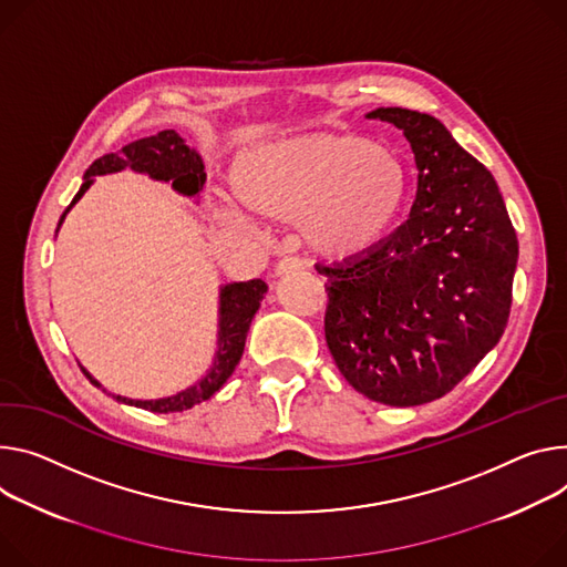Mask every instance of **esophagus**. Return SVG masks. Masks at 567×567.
<instances>
[{"mask_svg":"<svg viewBox=\"0 0 567 567\" xmlns=\"http://www.w3.org/2000/svg\"><path fill=\"white\" fill-rule=\"evenodd\" d=\"M300 269H302V260H300V257H285L282 262H278L276 274H278V276H287V274H296V271H300Z\"/></svg>","mask_w":567,"mask_h":567,"instance_id":"34e87169","label":"esophagus"}]
</instances>
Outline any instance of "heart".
I'll list each match as a JSON object with an SVG mask.
<instances>
[{
    "label": "heart",
    "instance_id": "1",
    "mask_svg": "<svg viewBox=\"0 0 567 567\" xmlns=\"http://www.w3.org/2000/svg\"><path fill=\"white\" fill-rule=\"evenodd\" d=\"M230 183L244 208L296 224L326 257L373 248L395 224L409 176L391 148L357 135L310 133L250 148L235 161ZM224 221L235 215L224 210Z\"/></svg>",
    "mask_w": 567,
    "mask_h": 567
}]
</instances>
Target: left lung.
<instances>
[{"mask_svg":"<svg viewBox=\"0 0 567 567\" xmlns=\"http://www.w3.org/2000/svg\"><path fill=\"white\" fill-rule=\"evenodd\" d=\"M414 151L409 219L371 250L326 267V341L369 400L443 398L504 334L518 237L491 172L432 115L378 109Z\"/></svg>","mask_w":567,"mask_h":567,"instance_id":"8db88e82","label":"left lung"}]
</instances>
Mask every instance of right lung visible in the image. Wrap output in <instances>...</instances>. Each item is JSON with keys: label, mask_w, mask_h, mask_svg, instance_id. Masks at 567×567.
Instances as JSON below:
<instances>
[{"label": "right lung", "mask_w": 567, "mask_h": 567, "mask_svg": "<svg viewBox=\"0 0 567 567\" xmlns=\"http://www.w3.org/2000/svg\"><path fill=\"white\" fill-rule=\"evenodd\" d=\"M133 169L140 174H148L153 181H163L172 183V187L185 196H196L203 189L205 183V172H203V161L194 148L185 144V140L176 131H161L158 135L142 137L135 140L117 153H106V156L96 158L83 176V185L68 205V210L63 213L59 228L65 219V215L72 210V205L90 189L94 183V176H104V174H115L122 169ZM56 228V233H59ZM267 282L255 278L248 282H230L221 287L219 293V339H217V354H215V364L208 371L203 380H198L194 386L169 395V398H158V400H131L122 395H113L115 400L140 406L146 411H156V414H172V411H183L192 409L194 404L208 400L215 395L226 380L233 375L235 367L239 364L246 334L250 328V321L255 312L260 310V302L267 293ZM83 375L94 384L101 386L83 367Z\"/></svg>", "instance_id": "obj_1"}]
</instances>
